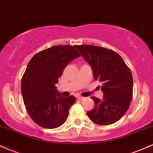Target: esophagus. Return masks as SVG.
<instances>
[{"label": "esophagus", "mask_w": 153, "mask_h": 153, "mask_svg": "<svg viewBox=\"0 0 153 153\" xmlns=\"http://www.w3.org/2000/svg\"><path fill=\"white\" fill-rule=\"evenodd\" d=\"M77 99L79 100H82L85 99V97H82V96H79V97H77Z\"/></svg>", "instance_id": "34e87169"}]
</instances>
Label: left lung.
I'll list each match as a JSON object with an SVG mask.
<instances>
[{"label": "left lung", "instance_id": "obj_1", "mask_svg": "<svg viewBox=\"0 0 153 153\" xmlns=\"http://www.w3.org/2000/svg\"><path fill=\"white\" fill-rule=\"evenodd\" d=\"M92 68L94 78L102 83L103 100L92 97L93 109L87 113L92 122L106 126L116 123L126 114L133 96L131 71L115 51L84 45H75Z\"/></svg>", "mask_w": 153, "mask_h": 153}]
</instances>
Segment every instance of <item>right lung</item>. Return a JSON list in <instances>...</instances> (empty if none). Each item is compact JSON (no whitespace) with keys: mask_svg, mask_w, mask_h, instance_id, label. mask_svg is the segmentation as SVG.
Instances as JSON below:
<instances>
[{"mask_svg":"<svg viewBox=\"0 0 153 153\" xmlns=\"http://www.w3.org/2000/svg\"><path fill=\"white\" fill-rule=\"evenodd\" d=\"M80 56L74 46L56 45L30 61L22 78V94L27 113L37 125L55 128L66 121L76 98L61 96L55 85L68 63Z\"/></svg>","mask_w":153,"mask_h":153,"instance_id":"add662e5","label":"right lung"}]
</instances>
